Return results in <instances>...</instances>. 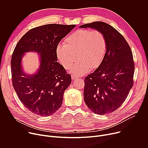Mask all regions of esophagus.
<instances>
[{"label": "esophagus", "mask_w": 148, "mask_h": 148, "mask_svg": "<svg viewBox=\"0 0 148 148\" xmlns=\"http://www.w3.org/2000/svg\"><path fill=\"white\" fill-rule=\"evenodd\" d=\"M78 77H77V76H75V75H71V79H73V80H74V79H77Z\"/></svg>", "instance_id": "obj_1"}]
</instances>
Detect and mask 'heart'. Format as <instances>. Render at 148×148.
Listing matches in <instances>:
<instances>
[{"instance_id": "heart-1", "label": "heart", "mask_w": 148, "mask_h": 148, "mask_svg": "<svg viewBox=\"0 0 148 148\" xmlns=\"http://www.w3.org/2000/svg\"><path fill=\"white\" fill-rule=\"evenodd\" d=\"M107 48L104 35L97 30L81 29L69 35L64 45L57 47L56 53L61 64L69 69L78 58L81 62L75 64L71 73L81 76L88 73L91 67H98L102 61Z\"/></svg>"}]
</instances>
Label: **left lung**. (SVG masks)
<instances>
[{
  "label": "left lung",
  "mask_w": 148,
  "mask_h": 148,
  "mask_svg": "<svg viewBox=\"0 0 148 148\" xmlns=\"http://www.w3.org/2000/svg\"><path fill=\"white\" fill-rule=\"evenodd\" d=\"M79 27L101 32L107 44L100 65L84 79V101L96 114L111 113L120 107L133 86L135 64L131 49L123 36L106 23L94 22Z\"/></svg>",
  "instance_id": "1"
}]
</instances>
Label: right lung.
<instances>
[{
  "label": "right lung",
  "instance_id": "obj_1",
  "mask_svg": "<svg viewBox=\"0 0 148 148\" xmlns=\"http://www.w3.org/2000/svg\"><path fill=\"white\" fill-rule=\"evenodd\" d=\"M75 25L49 24L33 28L18 41L11 60L13 88L24 106L30 112L46 116L61 106L63 95L71 78L57 62V47ZM38 54L40 64L33 74L26 73L22 65L24 54Z\"/></svg>",
  "mask_w": 148,
  "mask_h": 148
}]
</instances>
